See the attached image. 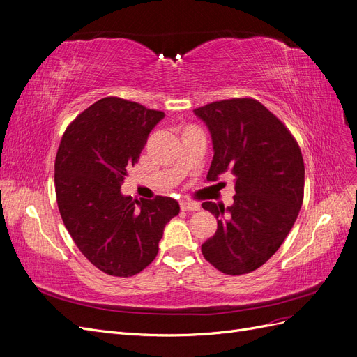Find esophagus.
I'll return each mask as SVG.
<instances>
[{
	"label": "esophagus",
	"instance_id": "34e87169",
	"mask_svg": "<svg viewBox=\"0 0 357 357\" xmlns=\"http://www.w3.org/2000/svg\"><path fill=\"white\" fill-rule=\"evenodd\" d=\"M201 208V205L198 202H192V201H183L181 202V210L183 211H198Z\"/></svg>",
	"mask_w": 357,
	"mask_h": 357
}]
</instances>
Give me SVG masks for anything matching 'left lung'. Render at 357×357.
Listing matches in <instances>:
<instances>
[{
    "instance_id": "1",
    "label": "left lung",
    "mask_w": 357,
    "mask_h": 357,
    "mask_svg": "<svg viewBox=\"0 0 357 357\" xmlns=\"http://www.w3.org/2000/svg\"><path fill=\"white\" fill-rule=\"evenodd\" d=\"M193 113L211 134L207 180L235 176L232 205L202 202L218 219L202 255L225 274L252 273L278 250L298 218L305 181L301 149L287 128L252 98L215 101Z\"/></svg>"
}]
</instances>
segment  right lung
<instances>
[{
  "instance_id": "right-lung-1",
  "label": "right lung",
  "mask_w": 357,
  "mask_h": 357,
  "mask_svg": "<svg viewBox=\"0 0 357 357\" xmlns=\"http://www.w3.org/2000/svg\"><path fill=\"white\" fill-rule=\"evenodd\" d=\"M162 112L109 96L67 128L55 160L61 218L79 250L102 273L131 277L153 262L165 225L180 213L168 197L132 201L121 192Z\"/></svg>"
}]
</instances>
